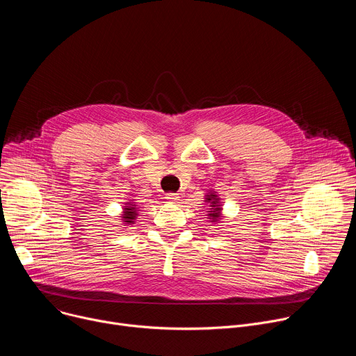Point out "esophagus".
<instances>
[{
    "mask_svg": "<svg viewBox=\"0 0 356 356\" xmlns=\"http://www.w3.org/2000/svg\"><path fill=\"white\" fill-rule=\"evenodd\" d=\"M165 198H166L168 201H170V202H177V200H179L180 197H179L177 193H168V194L165 195Z\"/></svg>",
    "mask_w": 356,
    "mask_h": 356,
    "instance_id": "1",
    "label": "esophagus"
}]
</instances>
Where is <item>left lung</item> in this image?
I'll list each match as a JSON object with an SVG mask.
<instances>
[{
	"instance_id": "obj_1",
	"label": "left lung",
	"mask_w": 356,
	"mask_h": 356,
	"mask_svg": "<svg viewBox=\"0 0 356 356\" xmlns=\"http://www.w3.org/2000/svg\"><path fill=\"white\" fill-rule=\"evenodd\" d=\"M207 200H209V201H211V204H213V207H214V209H211L213 211H211L209 216L211 217V220H213V221H216V220H218V217H220V210H221V209L217 206V204H218V198H217V195L211 194Z\"/></svg>"
}]
</instances>
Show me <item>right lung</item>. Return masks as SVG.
Instances as JSON below:
<instances>
[{
  "label": "right lung",
  "instance_id": "obj_1",
  "mask_svg": "<svg viewBox=\"0 0 356 356\" xmlns=\"http://www.w3.org/2000/svg\"><path fill=\"white\" fill-rule=\"evenodd\" d=\"M136 207H129V209H125V214H124V222H128V224H131V222H134V220H135V217H136Z\"/></svg>",
  "mask_w": 356,
  "mask_h": 356
}]
</instances>
